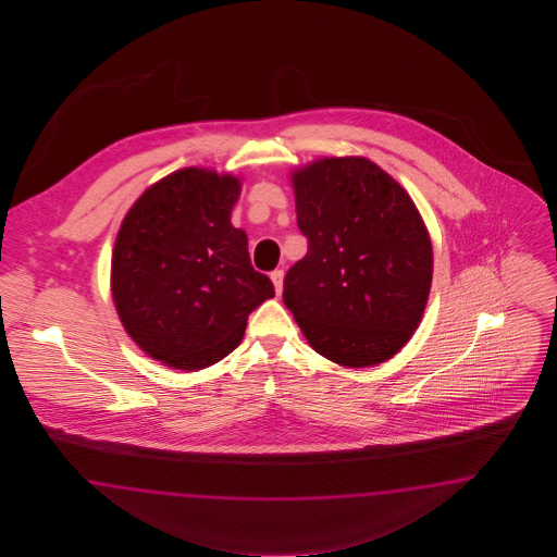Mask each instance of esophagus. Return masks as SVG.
I'll return each instance as SVG.
<instances>
[{"label": "esophagus", "instance_id": "1", "mask_svg": "<svg viewBox=\"0 0 557 557\" xmlns=\"http://www.w3.org/2000/svg\"><path fill=\"white\" fill-rule=\"evenodd\" d=\"M271 282H273L275 292L282 294V289H284V270L271 271Z\"/></svg>", "mask_w": 557, "mask_h": 557}]
</instances>
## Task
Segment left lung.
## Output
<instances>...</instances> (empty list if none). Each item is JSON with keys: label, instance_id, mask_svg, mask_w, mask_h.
<instances>
[{"label": "left lung", "instance_id": "8db88e82", "mask_svg": "<svg viewBox=\"0 0 557 557\" xmlns=\"http://www.w3.org/2000/svg\"><path fill=\"white\" fill-rule=\"evenodd\" d=\"M308 251L284 304L310 347L347 368L398 354L429 300L433 247L410 196L363 157H326L292 173Z\"/></svg>", "mask_w": 557, "mask_h": 557}]
</instances>
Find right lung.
Listing matches in <instances>:
<instances>
[{"mask_svg":"<svg viewBox=\"0 0 557 557\" xmlns=\"http://www.w3.org/2000/svg\"><path fill=\"white\" fill-rule=\"evenodd\" d=\"M233 175L186 168L149 187L122 220L112 296L136 345L177 370H202L238 347L247 319L273 298L247 235L231 224Z\"/></svg>","mask_w":557,"mask_h":557,"instance_id":"add662e5","label":"right lung"}]
</instances>
